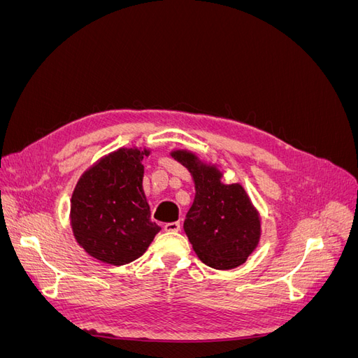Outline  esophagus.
Instances as JSON below:
<instances>
[{
  "instance_id": "obj_1",
  "label": "esophagus",
  "mask_w": 358,
  "mask_h": 358,
  "mask_svg": "<svg viewBox=\"0 0 358 358\" xmlns=\"http://www.w3.org/2000/svg\"><path fill=\"white\" fill-rule=\"evenodd\" d=\"M164 230L169 233H178L180 230V224L179 222H167L164 225Z\"/></svg>"
}]
</instances>
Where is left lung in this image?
<instances>
[{
	"label": "left lung",
	"instance_id": "left-lung-1",
	"mask_svg": "<svg viewBox=\"0 0 358 358\" xmlns=\"http://www.w3.org/2000/svg\"><path fill=\"white\" fill-rule=\"evenodd\" d=\"M170 155L188 169L196 187L183 230L197 257L218 270L242 266L262 237V218L245 188L227 185L218 166L191 150L176 149Z\"/></svg>",
	"mask_w": 358,
	"mask_h": 358
}]
</instances>
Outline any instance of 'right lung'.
Instances as JSON below:
<instances>
[{
    "mask_svg": "<svg viewBox=\"0 0 358 358\" xmlns=\"http://www.w3.org/2000/svg\"><path fill=\"white\" fill-rule=\"evenodd\" d=\"M148 148H119L101 157L78 180L70 224L76 242L99 262L124 266L142 257L161 230L150 221L143 191Z\"/></svg>",
    "mask_w": 358,
    "mask_h": 358,
    "instance_id": "right-lung-1",
    "label": "right lung"
}]
</instances>
